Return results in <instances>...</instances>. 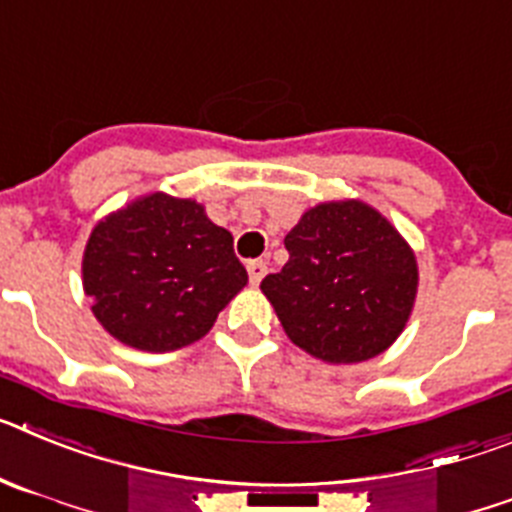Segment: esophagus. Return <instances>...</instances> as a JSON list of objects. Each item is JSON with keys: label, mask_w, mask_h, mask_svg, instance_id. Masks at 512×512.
Segmentation results:
<instances>
[{"label": "esophagus", "mask_w": 512, "mask_h": 512, "mask_svg": "<svg viewBox=\"0 0 512 512\" xmlns=\"http://www.w3.org/2000/svg\"><path fill=\"white\" fill-rule=\"evenodd\" d=\"M248 279H251V284H261V279L266 277V261L256 259V261H248Z\"/></svg>", "instance_id": "1"}]
</instances>
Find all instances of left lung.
<instances>
[{
  "instance_id": "1",
  "label": "left lung",
  "mask_w": 512,
  "mask_h": 512,
  "mask_svg": "<svg viewBox=\"0 0 512 512\" xmlns=\"http://www.w3.org/2000/svg\"><path fill=\"white\" fill-rule=\"evenodd\" d=\"M284 248L289 261L261 289L292 343L330 364H356L392 346L413 310L418 264L374 207H312Z\"/></svg>"
}]
</instances>
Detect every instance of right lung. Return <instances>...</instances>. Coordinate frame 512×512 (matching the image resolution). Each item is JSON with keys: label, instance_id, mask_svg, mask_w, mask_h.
Listing matches in <instances>:
<instances>
[{"label": "right lung", "instance_id": "obj_1", "mask_svg": "<svg viewBox=\"0 0 512 512\" xmlns=\"http://www.w3.org/2000/svg\"><path fill=\"white\" fill-rule=\"evenodd\" d=\"M81 271L104 330L153 354L200 341L248 282L233 235L197 202L161 192L102 220Z\"/></svg>", "mask_w": 512, "mask_h": 512}]
</instances>
